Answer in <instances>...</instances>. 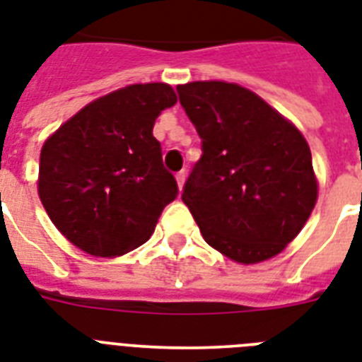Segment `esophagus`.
<instances>
[{"instance_id":"34e87169","label":"esophagus","mask_w":362,"mask_h":362,"mask_svg":"<svg viewBox=\"0 0 362 362\" xmlns=\"http://www.w3.org/2000/svg\"><path fill=\"white\" fill-rule=\"evenodd\" d=\"M184 180H186V173L180 171V173H176V182H178V187L182 189V186H184Z\"/></svg>"}]
</instances>
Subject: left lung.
<instances>
[{"mask_svg": "<svg viewBox=\"0 0 362 362\" xmlns=\"http://www.w3.org/2000/svg\"><path fill=\"white\" fill-rule=\"evenodd\" d=\"M202 139L182 201L208 245L234 262L275 257L298 236L318 199L313 156L296 126L245 87H176Z\"/></svg>", "mask_w": 362, "mask_h": 362, "instance_id": "obj_1", "label": "left lung"}]
</instances>
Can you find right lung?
Listing matches in <instances>:
<instances>
[{
	"mask_svg": "<svg viewBox=\"0 0 362 362\" xmlns=\"http://www.w3.org/2000/svg\"><path fill=\"white\" fill-rule=\"evenodd\" d=\"M176 104L167 83H135L96 98L40 151L38 197L57 230L93 257H120L151 238L178 195L152 135Z\"/></svg>",
	"mask_w": 362,
	"mask_h": 362,
	"instance_id": "1",
	"label": "right lung"
}]
</instances>
